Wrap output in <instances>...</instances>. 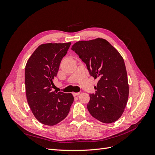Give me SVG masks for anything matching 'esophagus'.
<instances>
[{"mask_svg":"<svg viewBox=\"0 0 155 155\" xmlns=\"http://www.w3.org/2000/svg\"><path fill=\"white\" fill-rule=\"evenodd\" d=\"M72 94L74 96H77L80 94V92H73Z\"/></svg>","mask_w":155,"mask_h":155,"instance_id":"esophagus-1","label":"esophagus"}]
</instances>
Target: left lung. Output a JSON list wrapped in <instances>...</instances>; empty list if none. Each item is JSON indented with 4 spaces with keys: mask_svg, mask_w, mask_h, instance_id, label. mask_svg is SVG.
I'll use <instances>...</instances> for the list:
<instances>
[{
    "mask_svg": "<svg viewBox=\"0 0 155 155\" xmlns=\"http://www.w3.org/2000/svg\"><path fill=\"white\" fill-rule=\"evenodd\" d=\"M87 65L89 74L99 78L95 94H91L87 109L94 118L110 124L122 115L129 97V84L124 60L104 39L81 41L71 48Z\"/></svg>",
    "mask_w": 155,
    "mask_h": 155,
    "instance_id": "8db88e82",
    "label": "left lung"
}]
</instances>
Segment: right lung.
Instances as JSON below:
<instances>
[{
	"label": "right lung",
	"mask_w": 155,
	"mask_h": 155,
	"mask_svg": "<svg viewBox=\"0 0 155 155\" xmlns=\"http://www.w3.org/2000/svg\"><path fill=\"white\" fill-rule=\"evenodd\" d=\"M71 43H46L39 46L25 67L27 101L41 124L55 125L67 116L74 101L71 93L52 91L53 79Z\"/></svg>",
	"instance_id": "1"
}]
</instances>
